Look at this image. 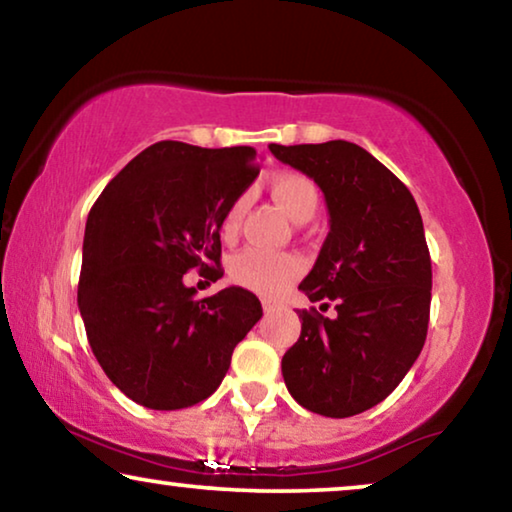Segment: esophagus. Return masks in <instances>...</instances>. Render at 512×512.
Segmentation results:
<instances>
[{
    "instance_id": "1",
    "label": "esophagus",
    "mask_w": 512,
    "mask_h": 512,
    "mask_svg": "<svg viewBox=\"0 0 512 512\" xmlns=\"http://www.w3.org/2000/svg\"><path fill=\"white\" fill-rule=\"evenodd\" d=\"M262 308H264V313H273V311H276V304H273V301H269V299H264L262 301Z\"/></svg>"
}]
</instances>
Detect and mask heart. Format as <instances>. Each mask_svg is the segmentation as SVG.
I'll return each instance as SVG.
<instances>
[{"label": "heart", "mask_w": 512, "mask_h": 512, "mask_svg": "<svg viewBox=\"0 0 512 512\" xmlns=\"http://www.w3.org/2000/svg\"><path fill=\"white\" fill-rule=\"evenodd\" d=\"M269 190L273 201L294 222L311 220L320 206L318 185L297 171H280L271 178ZM243 211H246V197L236 199L227 208L222 218V234L227 239L239 232ZM227 271L236 285L264 294V297H278L301 276L304 262L292 253H264V250L248 248L229 259Z\"/></svg>", "instance_id": "b5f03b06"}]
</instances>
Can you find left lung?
<instances>
[{"instance_id":"8db88e82","label":"left lung","mask_w":512,"mask_h":512,"mask_svg":"<svg viewBox=\"0 0 512 512\" xmlns=\"http://www.w3.org/2000/svg\"><path fill=\"white\" fill-rule=\"evenodd\" d=\"M269 150L325 194L329 234L299 290L301 336L283 378L299 406L325 417L364 413L390 397L420 355L429 325L431 259L413 194L362 146L301 143Z\"/></svg>"}]
</instances>
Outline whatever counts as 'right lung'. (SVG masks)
Wrapping results in <instances>:
<instances>
[{"label": "right lung", "instance_id": "add662e5", "mask_svg": "<svg viewBox=\"0 0 512 512\" xmlns=\"http://www.w3.org/2000/svg\"><path fill=\"white\" fill-rule=\"evenodd\" d=\"M255 162L250 146L160 141L92 206L78 311L99 366L141 406L178 410L211 397L234 348L262 318L259 299L243 287L194 299L197 290L183 283L190 269L222 278V218L257 178Z\"/></svg>", "mask_w": 512, "mask_h": 512}]
</instances>
